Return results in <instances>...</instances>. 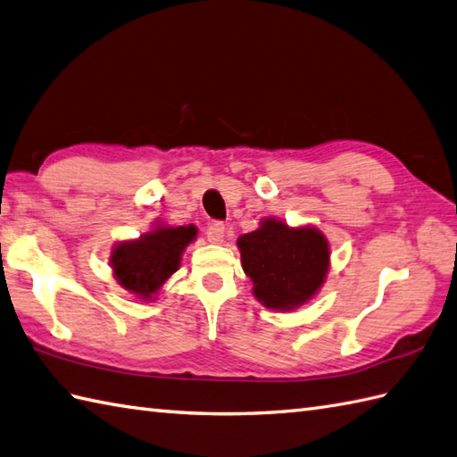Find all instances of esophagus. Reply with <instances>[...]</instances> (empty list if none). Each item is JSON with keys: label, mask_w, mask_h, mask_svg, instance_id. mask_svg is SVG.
Returning a JSON list of instances; mask_svg holds the SVG:
<instances>
[{"label": "esophagus", "mask_w": 457, "mask_h": 457, "mask_svg": "<svg viewBox=\"0 0 457 457\" xmlns=\"http://www.w3.org/2000/svg\"><path fill=\"white\" fill-rule=\"evenodd\" d=\"M207 238L211 245H222L225 242V225L222 222H211L207 227Z\"/></svg>", "instance_id": "esophagus-1"}]
</instances>
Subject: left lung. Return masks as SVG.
Instances as JSON below:
<instances>
[{"mask_svg": "<svg viewBox=\"0 0 457 457\" xmlns=\"http://www.w3.org/2000/svg\"><path fill=\"white\" fill-rule=\"evenodd\" d=\"M252 295L270 311L289 312L319 295L330 270V245L314 225L289 227L276 217L237 240Z\"/></svg>", "mask_w": 457, "mask_h": 457, "instance_id": "left-lung-1", "label": "left lung"}]
</instances>
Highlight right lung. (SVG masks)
<instances>
[{
  "label": "right lung",
  "instance_id": "1",
  "mask_svg": "<svg viewBox=\"0 0 457 457\" xmlns=\"http://www.w3.org/2000/svg\"><path fill=\"white\" fill-rule=\"evenodd\" d=\"M197 227H171L154 220L138 238L119 240L111 248L109 266L113 278L138 301L152 303L181 266L186 248L195 242Z\"/></svg>",
  "mask_w": 457,
  "mask_h": 457
}]
</instances>
